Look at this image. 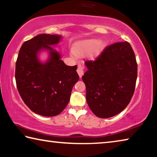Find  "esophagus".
Wrapping results in <instances>:
<instances>
[{
	"label": "esophagus",
	"mask_w": 157,
	"mask_h": 157,
	"mask_svg": "<svg viewBox=\"0 0 157 157\" xmlns=\"http://www.w3.org/2000/svg\"><path fill=\"white\" fill-rule=\"evenodd\" d=\"M77 72H78V75L79 76V78H82V76L83 75L84 72V66H82L81 64L78 65V69H77Z\"/></svg>",
	"instance_id": "1"
}]
</instances>
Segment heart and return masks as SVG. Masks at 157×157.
<instances>
[{"instance_id":"1","label":"heart","mask_w":157,"mask_h":157,"mask_svg":"<svg viewBox=\"0 0 157 157\" xmlns=\"http://www.w3.org/2000/svg\"><path fill=\"white\" fill-rule=\"evenodd\" d=\"M103 44L95 39L78 42L73 48V52L78 56H85L90 53H97L102 48Z\"/></svg>"}]
</instances>
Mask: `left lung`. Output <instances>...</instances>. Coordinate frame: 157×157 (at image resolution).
Listing matches in <instances>:
<instances>
[{
  "label": "left lung",
  "instance_id": "8db88e82",
  "mask_svg": "<svg viewBox=\"0 0 157 157\" xmlns=\"http://www.w3.org/2000/svg\"><path fill=\"white\" fill-rule=\"evenodd\" d=\"M88 71L82 76L86 102L95 116L110 118L123 111L134 94L137 63L129 42L106 47L94 61L84 62Z\"/></svg>",
  "mask_w": 157,
  "mask_h": 157
}]
</instances>
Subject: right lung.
<instances>
[{
	"mask_svg": "<svg viewBox=\"0 0 157 157\" xmlns=\"http://www.w3.org/2000/svg\"><path fill=\"white\" fill-rule=\"evenodd\" d=\"M61 39L57 34H42L25 41L16 62V83L21 98L30 110L43 116L62 112L79 80L78 66L66 65L59 53L50 46ZM41 49L49 50V59L45 63L37 56Z\"/></svg>",
	"mask_w": 157,
	"mask_h": 157,
	"instance_id": "add662e5",
	"label": "right lung"
}]
</instances>
